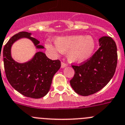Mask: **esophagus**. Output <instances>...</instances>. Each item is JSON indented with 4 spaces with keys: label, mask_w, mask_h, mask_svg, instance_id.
I'll return each instance as SVG.
<instances>
[{
    "label": "esophagus",
    "mask_w": 125,
    "mask_h": 125,
    "mask_svg": "<svg viewBox=\"0 0 125 125\" xmlns=\"http://www.w3.org/2000/svg\"><path fill=\"white\" fill-rule=\"evenodd\" d=\"M67 66V64L66 63V62H65L64 61H62L61 62V67H62V68H64V67H66Z\"/></svg>",
    "instance_id": "obj_1"
}]
</instances>
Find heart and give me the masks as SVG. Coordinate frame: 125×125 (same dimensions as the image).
<instances>
[{
	"label": "heart",
	"mask_w": 125,
	"mask_h": 125,
	"mask_svg": "<svg viewBox=\"0 0 125 125\" xmlns=\"http://www.w3.org/2000/svg\"><path fill=\"white\" fill-rule=\"evenodd\" d=\"M56 47L51 43L46 44V48L53 53L67 52V59L73 62L81 63L92 56L96 48V42L91 36L74 35L59 36L54 40Z\"/></svg>",
	"instance_id": "heart-1"
}]
</instances>
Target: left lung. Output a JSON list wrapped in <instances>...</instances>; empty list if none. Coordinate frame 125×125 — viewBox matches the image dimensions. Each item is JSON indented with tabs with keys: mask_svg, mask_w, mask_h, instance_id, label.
<instances>
[{
	"mask_svg": "<svg viewBox=\"0 0 125 125\" xmlns=\"http://www.w3.org/2000/svg\"><path fill=\"white\" fill-rule=\"evenodd\" d=\"M100 48L86 61L72 65L74 75L70 81L73 89L82 96L94 94L109 82L117 65V48L109 36L99 39Z\"/></svg>",
	"mask_w": 125,
	"mask_h": 125,
	"instance_id": "1",
	"label": "left lung"
}]
</instances>
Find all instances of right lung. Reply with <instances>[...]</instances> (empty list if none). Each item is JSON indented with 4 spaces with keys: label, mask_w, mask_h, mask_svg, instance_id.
Segmentation results:
<instances>
[{
    "label": "right lung",
    "mask_w": 125,
    "mask_h": 125,
    "mask_svg": "<svg viewBox=\"0 0 125 125\" xmlns=\"http://www.w3.org/2000/svg\"><path fill=\"white\" fill-rule=\"evenodd\" d=\"M30 35L28 32L20 31L13 35L3 47L2 58L7 79L12 87L24 96L40 98L48 92L52 77L61 67V61L59 59H49L43 52H36L34 58L26 63L20 64L15 61L11 57L10 49L12 44L18 39L28 38L37 48H44L39 44L38 40Z\"/></svg>",
    "instance_id": "1"
}]
</instances>
